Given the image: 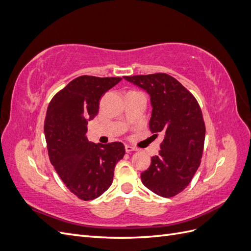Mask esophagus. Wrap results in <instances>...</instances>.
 <instances>
[{
	"instance_id": "esophagus-1",
	"label": "esophagus",
	"mask_w": 251,
	"mask_h": 251,
	"mask_svg": "<svg viewBox=\"0 0 251 251\" xmlns=\"http://www.w3.org/2000/svg\"><path fill=\"white\" fill-rule=\"evenodd\" d=\"M126 153H130V151H137V149H136L135 147L128 146V144H126Z\"/></svg>"
}]
</instances>
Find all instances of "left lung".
I'll list each match as a JSON object with an SVG mask.
<instances>
[{
	"label": "left lung",
	"mask_w": 251,
	"mask_h": 251,
	"mask_svg": "<svg viewBox=\"0 0 251 251\" xmlns=\"http://www.w3.org/2000/svg\"><path fill=\"white\" fill-rule=\"evenodd\" d=\"M124 78L150 94V130L164 135L159 155L151 157L141 181L156 195L171 198L189 184L201 163L205 139L201 108L195 96L166 73Z\"/></svg>",
	"instance_id": "obj_1"
}]
</instances>
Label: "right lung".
Returning <instances> with one entry per match:
<instances>
[{
    "label": "right lung",
    "instance_id": "right-lung-1",
    "mask_svg": "<svg viewBox=\"0 0 251 251\" xmlns=\"http://www.w3.org/2000/svg\"><path fill=\"white\" fill-rule=\"evenodd\" d=\"M121 77L82 75L51 100L45 118V137L51 164L69 191L83 201L96 199L111 186L116 163L124 158L121 142L88 140V121L100 110V100Z\"/></svg>",
    "mask_w": 251,
    "mask_h": 251
}]
</instances>
